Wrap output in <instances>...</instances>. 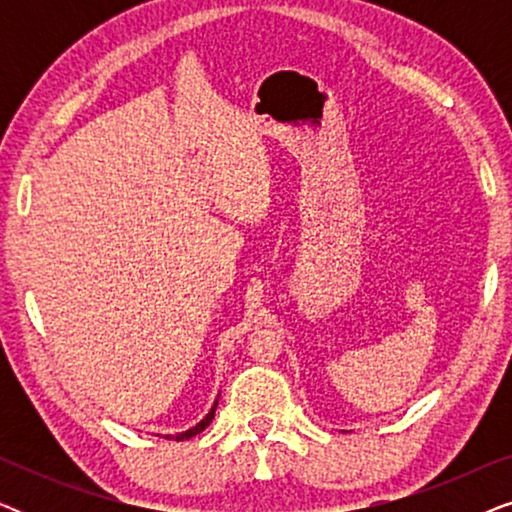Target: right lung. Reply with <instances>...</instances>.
Instances as JSON below:
<instances>
[{
    "instance_id": "right-lung-1",
    "label": "right lung",
    "mask_w": 512,
    "mask_h": 512,
    "mask_svg": "<svg viewBox=\"0 0 512 512\" xmlns=\"http://www.w3.org/2000/svg\"><path fill=\"white\" fill-rule=\"evenodd\" d=\"M216 405H219V398H216V401H214V405H212V408H209V412H207V415H205V417H202L198 424H195V426H191V429L181 431V433H167V436H165V438H167V440H188V438L198 436V433H200V431H205V429H207V426H209V424H212V419H214V412H216Z\"/></svg>"
}]
</instances>
